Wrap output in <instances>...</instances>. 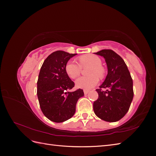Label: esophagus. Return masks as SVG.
Segmentation results:
<instances>
[{"instance_id":"obj_1","label":"esophagus","mask_w":156,"mask_h":156,"mask_svg":"<svg viewBox=\"0 0 156 156\" xmlns=\"http://www.w3.org/2000/svg\"><path fill=\"white\" fill-rule=\"evenodd\" d=\"M83 92H84V94H85V95H87V94L89 92V90H84Z\"/></svg>"}]
</instances>
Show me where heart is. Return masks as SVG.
Returning <instances> with one entry per match:
<instances>
[{"label": "heart", "mask_w": 156, "mask_h": 156, "mask_svg": "<svg viewBox=\"0 0 156 156\" xmlns=\"http://www.w3.org/2000/svg\"><path fill=\"white\" fill-rule=\"evenodd\" d=\"M79 64L69 60L65 66V70L67 75L71 79H75L81 74L82 68L90 66L88 70V77H81L78 78L75 84L79 88L89 90L95 87L98 83L99 79L105 77L106 70L101 65V59L97 55L87 54L79 56Z\"/></svg>", "instance_id": "1"}]
</instances>
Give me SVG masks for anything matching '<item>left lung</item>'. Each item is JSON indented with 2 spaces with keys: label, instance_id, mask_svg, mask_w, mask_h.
<instances>
[{
  "label": "left lung",
  "instance_id": "8db88e82",
  "mask_svg": "<svg viewBox=\"0 0 156 156\" xmlns=\"http://www.w3.org/2000/svg\"><path fill=\"white\" fill-rule=\"evenodd\" d=\"M95 54L105 58L108 73L100 88L98 98L94 102L96 115L106 122H116L128 111L133 98V80L120 56L111 49H103ZM106 88L103 91L102 89Z\"/></svg>",
  "mask_w": 156,
  "mask_h": 156
}]
</instances>
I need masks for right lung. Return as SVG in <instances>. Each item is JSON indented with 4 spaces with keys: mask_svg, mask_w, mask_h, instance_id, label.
I'll return each mask as SVG.
<instances>
[{
    "mask_svg": "<svg viewBox=\"0 0 156 156\" xmlns=\"http://www.w3.org/2000/svg\"><path fill=\"white\" fill-rule=\"evenodd\" d=\"M77 54L56 51L42 64L37 82V95L41 110L51 121L62 122L72 118L76 103L84 96L82 89L68 92L75 84L65 70L68 60Z\"/></svg>",
    "mask_w": 156,
    "mask_h": 156,
    "instance_id": "add662e5",
    "label": "right lung"
}]
</instances>
